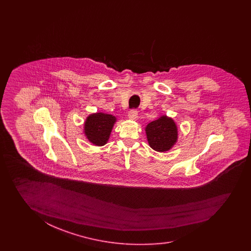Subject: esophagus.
I'll list each match as a JSON object with an SVG mask.
<instances>
[{
	"instance_id": "34e87169",
	"label": "esophagus",
	"mask_w": 251,
	"mask_h": 251,
	"mask_svg": "<svg viewBox=\"0 0 251 251\" xmlns=\"http://www.w3.org/2000/svg\"><path fill=\"white\" fill-rule=\"evenodd\" d=\"M137 116H138V112L135 109H133L128 113V118L131 120H135L137 118Z\"/></svg>"
}]
</instances>
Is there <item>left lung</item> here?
<instances>
[{
	"label": "left lung",
	"mask_w": 251,
	"mask_h": 251,
	"mask_svg": "<svg viewBox=\"0 0 251 251\" xmlns=\"http://www.w3.org/2000/svg\"><path fill=\"white\" fill-rule=\"evenodd\" d=\"M145 132L151 148L160 152L171 150L177 140L176 123L167 116H161L157 120L148 124Z\"/></svg>",
	"instance_id": "left-lung-1"
}]
</instances>
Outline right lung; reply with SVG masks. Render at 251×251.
Segmentation results:
<instances>
[{
  "label": "right lung",
  "mask_w": 251,
  "mask_h": 251,
  "mask_svg": "<svg viewBox=\"0 0 251 251\" xmlns=\"http://www.w3.org/2000/svg\"><path fill=\"white\" fill-rule=\"evenodd\" d=\"M117 118L105 113H94L86 118L84 133L91 144L103 146L107 144Z\"/></svg>",
  "instance_id": "obj_1"
}]
</instances>
